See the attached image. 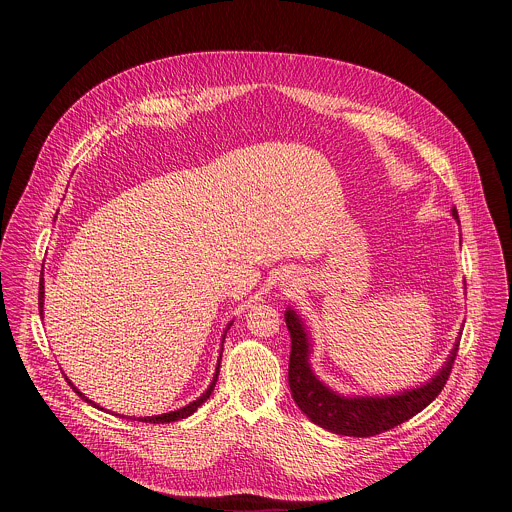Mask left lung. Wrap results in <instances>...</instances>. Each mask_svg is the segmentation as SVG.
Masks as SVG:
<instances>
[{
	"mask_svg": "<svg viewBox=\"0 0 512 512\" xmlns=\"http://www.w3.org/2000/svg\"><path fill=\"white\" fill-rule=\"evenodd\" d=\"M452 216L458 221L456 208H452ZM283 316L291 336L289 375H287L291 397H294L298 407L316 425L332 433L352 435V437L377 435L395 425H401L403 421L423 411L437 395L442 393L452 373V364L456 360L460 336H462V330H460L446 362L442 364V369L419 387L405 389L395 395H342L330 389L326 383H322L314 373L312 362H310L314 346L302 316L294 308H287Z\"/></svg>",
	"mask_w": 512,
	"mask_h": 512,
	"instance_id": "1",
	"label": "left lung"
}]
</instances>
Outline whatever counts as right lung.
I'll return each instance as SVG.
<instances>
[{"mask_svg":"<svg viewBox=\"0 0 512 512\" xmlns=\"http://www.w3.org/2000/svg\"><path fill=\"white\" fill-rule=\"evenodd\" d=\"M38 310H40V318H44V277H40V291H38ZM233 326V320L227 324V328H225V332H223V340H221V356H218V360H216V369H214V375H212V381H210V385L206 387V391L200 395V397H196L194 401H190L188 405H184V407H180V409H176V411H168V413H162V415H152V417H131V419H137V421H145V423H172V421H178V419H186L188 415H192L208 397H210V393H212V389L216 387V379H218V369H221V358H223V342H225V336H227V330ZM64 379H66V375H64ZM66 383L75 389V393L81 397V399H85L87 403H91L93 407H97V409H101L103 411V407L101 405H97L95 401H91L89 397H85V393H81L75 385L70 383V379H66ZM119 417H125V415H119ZM129 419V417H127Z\"/></svg>","mask_w":512,"mask_h":512,"instance_id":"add662e5","label":"right lung"}]
</instances>
